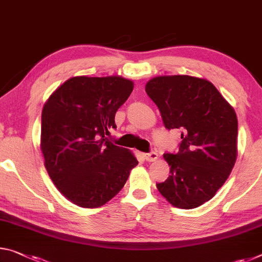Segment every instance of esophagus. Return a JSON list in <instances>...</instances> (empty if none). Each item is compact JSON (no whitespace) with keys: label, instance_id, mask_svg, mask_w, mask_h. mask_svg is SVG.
Segmentation results:
<instances>
[{"label":"esophagus","instance_id":"1","mask_svg":"<svg viewBox=\"0 0 262 262\" xmlns=\"http://www.w3.org/2000/svg\"><path fill=\"white\" fill-rule=\"evenodd\" d=\"M143 157L146 161L152 162V161H156L157 159H159V155H157V152H155V151H150V152H144Z\"/></svg>","mask_w":262,"mask_h":262}]
</instances>
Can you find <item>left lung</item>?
I'll use <instances>...</instances> for the list:
<instances>
[{"instance_id": "obj_1", "label": "left lung", "mask_w": 262, "mask_h": 262, "mask_svg": "<svg viewBox=\"0 0 262 262\" xmlns=\"http://www.w3.org/2000/svg\"><path fill=\"white\" fill-rule=\"evenodd\" d=\"M167 129H181L180 149L164 154L169 177L156 186L170 204L194 209L225 183L236 160L235 112L206 79L162 76L146 85Z\"/></svg>"}]
</instances>
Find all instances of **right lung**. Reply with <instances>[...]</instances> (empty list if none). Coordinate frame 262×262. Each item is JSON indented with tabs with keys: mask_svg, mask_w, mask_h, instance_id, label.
<instances>
[{
	"mask_svg": "<svg viewBox=\"0 0 262 262\" xmlns=\"http://www.w3.org/2000/svg\"><path fill=\"white\" fill-rule=\"evenodd\" d=\"M134 82L120 76L73 77L51 94L41 112L40 149L57 189L74 204L99 207L126 184L139 163L106 138Z\"/></svg>",
	"mask_w": 262,
	"mask_h": 262,
	"instance_id": "right-lung-1",
	"label": "right lung"
}]
</instances>
